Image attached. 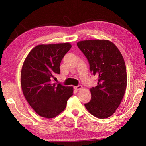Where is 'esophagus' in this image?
<instances>
[{"instance_id":"1","label":"esophagus","mask_w":146,"mask_h":146,"mask_svg":"<svg viewBox=\"0 0 146 146\" xmlns=\"http://www.w3.org/2000/svg\"><path fill=\"white\" fill-rule=\"evenodd\" d=\"M82 88H83L82 86L80 85L75 86V88L76 90H81V89H82Z\"/></svg>"}]
</instances>
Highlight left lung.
<instances>
[{
	"label": "left lung",
	"mask_w": 146,
	"mask_h": 146,
	"mask_svg": "<svg viewBox=\"0 0 146 146\" xmlns=\"http://www.w3.org/2000/svg\"><path fill=\"white\" fill-rule=\"evenodd\" d=\"M77 46L87 58L90 70L98 77L97 85L90 90L91 100L85 106L92 115L106 119L115 113L125 94L124 60L117 46L108 40H84Z\"/></svg>",
	"instance_id": "left-lung-1"
}]
</instances>
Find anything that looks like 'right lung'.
<instances>
[{
	"label": "right lung",
	"mask_w": 146,
	"mask_h": 146,
	"mask_svg": "<svg viewBox=\"0 0 146 146\" xmlns=\"http://www.w3.org/2000/svg\"><path fill=\"white\" fill-rule=\"evenodd\" d=\"M71 48L69 42L40 44L31 49L22 66L21 85L24 97L41 117L51 119L58 115L73 95V86L52 83L60 73V63Z\"/></svg>",
	"instance_id": "right-lung-1"
}]
</instances>
